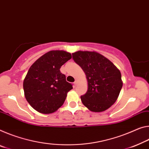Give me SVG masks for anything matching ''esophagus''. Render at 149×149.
Here are the masks:
<instances>
[{"label": "esophagus", "mask_w": 149, "mask_h": 149, "mask_svg": "<svg viewBox=\"0 0 149 149\" xmlns=\"http://www.w3.org/2000/svg\"><path fill=\"white\" fill-rule=\"evenodd\" d=\"M77 84V81H75L74 82V87H76Z\"/></svg>", "instance_id": "34e87169"}]
</instances>
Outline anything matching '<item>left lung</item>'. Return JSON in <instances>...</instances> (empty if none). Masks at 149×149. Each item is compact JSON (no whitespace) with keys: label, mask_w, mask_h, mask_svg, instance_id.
<instances>
[{"label":"left lung","mask_w":149,"mask_h":149,"mask_svg":"<svg viewBox=\"0 0 149 149\" xmlns=\"http://www.w3.org/2000/svg\"><path fill=\"white\" fill-rule=\"evenodd\" d=\"M72 58L84 70L88 82L83 104L93 112L104 111L114 104L123 86L121 74L113 63L95 52L78 51Z\"/></svg>","instance_id":"obj_1"}]
</instances>
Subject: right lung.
<instances>
[{
	"label": "right lung",
	"mask_w": 149,
	"mask_h": 149,
	"mask_svg": "<svg viewBox=\"0 0 149 149\" xmlns=\"http://www.w3.org/2000/svg\"><path fill=\"white\" fill-rule=\"evenodd\" d=\"M72 58L63 50L49 51L38 59L30 68L23 82L25 97L32 107L41 113L57 111L73 89L60 72L62 65Z\"/></svg>",
	"instance_id": "right-lung-1"
}]
</instances>
